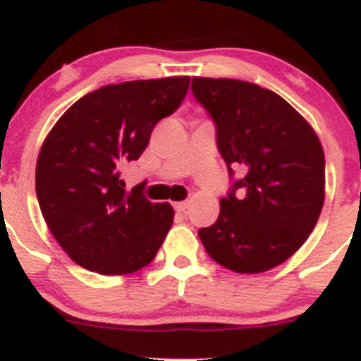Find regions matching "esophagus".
I'll list each match as a JSON object with an SVG mask.
<instances>
[{"label": "esophagus", "instance_id": "esophagus-1", "mask_svg": "<svg viewBox=\"0 0 361 361\" xmlns=\"http://www.w3.org/2000/svg\"><path fill=\"white\" fill-rule=\"evenodd\" d=\"M188 208V203L187 201H180V203H174V210L178 212V214H185Z\"/></svg>", "mask_w": 361, "mask_h": 361}]
</instances>
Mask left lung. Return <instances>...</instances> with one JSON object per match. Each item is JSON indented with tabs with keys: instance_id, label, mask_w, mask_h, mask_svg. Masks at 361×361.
Wrapping results in <instances>:
<instances>
[{
	"instance_id": "8db88e82",
	"label": "left lung",
	"mask_w": 361,
	"mask_h": 361,
	"mask_svg": "<svg viewBox=\"0 0 361 361\" xmlns=\"http://www.w3.org/2000/svg\"><path fill=\"white\" fill-rule=\"evenodd\" d=\"M192 92L210 114L217 149L233 176L217 221L201 228L204 249L240 274L265 272L294 255L324 204V151L305 117L257 83L194 78Z\"/></svg>"
}]
</instances>
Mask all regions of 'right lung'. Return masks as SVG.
<instances>
[{
  "label": "right lung",
  "instance_id": "right-lung-1",
  "mask_svg": "<svg viewBox=\"0 0 361 361\" xmlns=\"http://www.w3.org/2000/svg\"><path fill=\"white\" fill-rule=\"evenodd\" d=\"M188 76L104 85L56 121L37 158L35 190L49 231L71 260L99 274L153 262L173 226L169 203L124 190L121 167L139 160L154 124L176 112Z\"/></svg>",
  "mask_w": 361,
  "mask_h": 361
}]
</instances>
